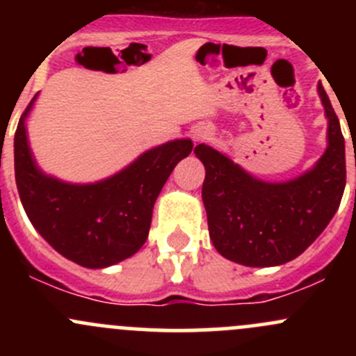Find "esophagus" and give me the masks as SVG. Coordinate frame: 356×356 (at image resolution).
Segmentation results:
<instances>
[{
	"label": "esophagus",
	"instance_id": "1",
	"mask_svg": "<svg viewBox=\"0 0 356 356\" xmlns=\"http://www.w3.org/2000/svg\"><path fill=\"white\" fill-rule=\"evenodd\" d=\"M208 134H210V132H208V129L204 127V125H196V127L193 129V141H203V139L208 138Z\"/></svg>",
	"mask_w": 356,
	"mask_h": 356
}]
</instances>
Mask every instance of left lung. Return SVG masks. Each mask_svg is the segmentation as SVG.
I'll return each mask as SVG.
<instances>
[{
    "label": "left lung",
    "instance_id": "1",
    "mask_svg": "<svg viewBox=\"0 0 356 356\" xmlns=\"http://www.w3.org/2000/svg\"><path fill=\"white\" fill-rule=\"evenodd\" d=\"M317 92L327 118V148L317 163L282 182L258 179L208 145L195 148L204 165L201 189L215 250L246 267H277L300 257L339 208L346 186L344 138L327 92Z\"/></svg>",
    "mask_w": 356,
    "mask_h": 356
}]
</instances>
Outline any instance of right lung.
Listing matches in <instances>:
<instances>
[{
	"label": "right lung",
	"mask_w": 356,
	"mask_h": 356,
	"mask_svg": "<svg viewBox=\"0 0 356 356\" xmlns=\"http://www.w3.org/2000/svg\"><path fill=\"white\" fill-rule=\"evenodd\" d=\"M32 98L13 141L20 201L35 231L53 250L86 268H106L132 257L148 239L155 201L191 139H174L141 153L110 177L67 182L41 170L27 138Z\"/></svg>",
	"instance_id": "1"
}]
</instances>
